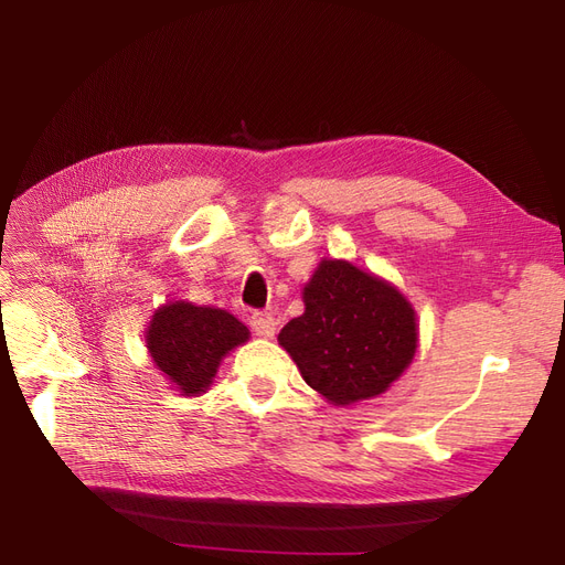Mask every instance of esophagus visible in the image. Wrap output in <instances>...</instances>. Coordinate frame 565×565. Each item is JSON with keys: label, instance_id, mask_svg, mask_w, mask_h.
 I'll return each instance as SVG.
<instances>
[{"label": "esophagus", "instance_id": "obj_1", "mask_svg": "<svg viewBox=\"0 0 565 565\" xmlns=\"http://www.w3.org/2000/svg\"><path fill=\"white\" fill-rule=\"evenodd\" d=\"M249 324H252V330L259 334V337H273V334H276V328H278L276 318H273L266 311H254L249 316Z\"/></svg>", "mask_w": 565, "mask_h": 565}]
</instances>
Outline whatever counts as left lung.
I'll use <instances>...</instances> for the list:
<instances>
[{
	"label": "left lung",
	"instance_id": "left-lung-1",
	"mask_svg": "<svg viewBox=\"0 0 565 565\" xmlns=\"http://www.w3.org/2000/svg\"><path fill=\"white\" fill-rule=\"evenodd\" d=\"M306 311L278 334L301 377L337 405L380 396L417 349L413 306L349 262H322L303 287Z\"/></svg>",
	"mask_w": 565,
	"mask_h": 565
}]
</instances>
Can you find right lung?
<instances>
[{
	"label": "right lung",
	"instance_id": "right-lung-1",
	"mask_svg": "<svg viewBox=\"0 0 565 565\" xmlns=\"http://www.w3.org/2000/svg\"><path fill=\"white\" fill-rule=\"evenodd\" d=\"M245 324L212 306L167 303L152 316L148 351L181 393H202L231 349L245 344Z\"/></svg>",
	"mask_w": 565,
	"mask_h": 565
}]
</instances>
